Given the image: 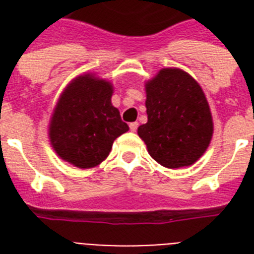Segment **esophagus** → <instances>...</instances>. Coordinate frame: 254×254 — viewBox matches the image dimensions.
I'll use <instances>...</instances> for the list:
<instances>
[{
	"label": "esophagus",
	"mask_w": 254,
	"mask_h": 254,
	"mask_svg": "<svg viewBox=\"0 0 254 254\" xmlns=\"http://www.w3.org/2000/svg\"><path fill=\"white\" fill-rule=\"evenodd\" d=\"M129 127H130L131 131H135V130H137V127H138V123L129 124Z\"/></svg>",
	"instance_id": "obj_1"
}]
</instances>
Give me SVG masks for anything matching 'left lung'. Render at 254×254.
<instances>
[{
    "instance_id": "left-lung-1",
    "label": "left lung",
    "mask_w": 254,
    "mask_h": 254,
    "mask_svg": "<svg viewBox=\"0 0 254 254\" xmlns=\"http://www.w3.org/2000/svg\"><path fill=\"white\" fill-rule=\"evenodd\" d=\"M145 91L147 123L137 131L150 157L167 169L193 165L213 134L211 109L199 83L170 67L147 80Z\"/></svg>"
}]
</instances>
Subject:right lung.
I'll use <instances>...</instances> for the list:
<instances>
[{"label":"right lung","mask_w":254,"mask_h":254,"mask_svg":"<svg viewBox=\"0 0 254 254\" xmlns=\"http://www.w3.org/2000/svg\"><path fill=\"white\" fill-rule=\"evenodd\" d=\"M113 84L96 73L69 81L50 119L49 138L61 159L79 169L99 166L115 139L129 130L112 105Z\"/></svg>","instance_id":"right-lung-1"}]
</instances>
